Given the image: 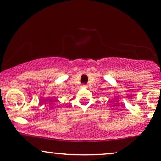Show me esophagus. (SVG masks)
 I'll return each mask as SVG.
<instances>
[{"label": "esophagus", "instance_id": "34e87169", "mask_svg": "<svg viewBox=\"0 0 161 161\" xmlns=\"http://www.w3.org/2000/svg\"><path fill=\"white\" fill-rule=\"evenodd\" d=\"M83 87H87V86H86V85H83Z\"/></svg>", "mask_w": 161, "mask_h": 161}]
</instances>
